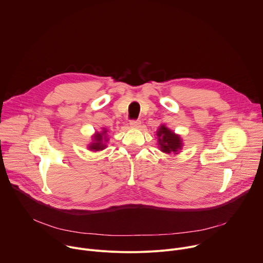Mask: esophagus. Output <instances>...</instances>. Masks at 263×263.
Here are the masks:
<instances>
[{"label":"esophagus","instance_id":"esophagus-1","mask_svg":"<svg viewBox=\"0 0 263 263\" xmlns=\"http://www.w3.org/2000/svg\"><path fill=\"white\" fill-rule=\"evenodd\" d=\"M140 121H131L130 122V127L132 129H138L140 127Z\"/></svg>","mask_w":263,"mask_h":263}]
</instances>
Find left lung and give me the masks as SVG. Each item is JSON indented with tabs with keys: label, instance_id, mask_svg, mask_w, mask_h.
I'll list each match as a JSON object with an SVG mask.
<instances>
[{
	"label": "left lung",
	"instance_id": "1",
	"mask_svg": "<svg viewBox=\"0 0 263 263\" xmlns=\"http://www.w3.org/2000/svg\"><path fill=\"white\" fill-rule=\"evenodd\" d=\"M156 136L158 139V147L161 152L174 155L180 153L183 146V139L179 134H176L165 125H161L156 131Z\"/></svg>",
	"mask_w": 263,
	"mask_h": 263
}]
</instances>
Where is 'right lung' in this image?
<instances>
[{
	"instance_id": "obj_1",
	"label": "right lung",
	"mask_w": 263,
	"mask_h": 263,
	"mask_svg": "<svg viewBox=\"0 0 263 263\" xmlns=\"http://www.w3.org/2000/svg\"><path fill=\"white\" fill-rule=\"evenodd\" d=\"M108 129H106L105 127L102 128V131L100 132H96L92 136H91V141L87 144V148L89 151L92 152H98V151H103L107 147V142L109 141V137H108Z\"/></svg>"
}]
</instances>
